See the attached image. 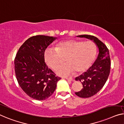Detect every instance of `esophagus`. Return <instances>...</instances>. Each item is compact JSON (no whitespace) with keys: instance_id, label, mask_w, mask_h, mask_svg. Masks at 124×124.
Wrapping results in <instances>:
<instances>
[{"instance_id":"1","label":"esophagus","mask_w":124,"mask_h":124,"mask_svg":"<svg viewBox=\"0 0 124 124\" xmlns=\"http://www.w3.org/2000/svg\"><path fill=\"white\" fill-rule=\"evenodd\" d=\"M66 80H70V81H73V82H74V81H75V79L72 78H66Z\"/></svg>"}]
</instances>
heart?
I'll return each instance as SVG.
<instances>
[{
    "label": "heart",
    "mask_w": 124,
    "mask_h": 124,
    "mask_svg": "<svg viewBox=\"0 0 124 124\" xmlns=\"http://www.w3.org/2000/svg\"><path fill=\"white\" fill-rule=\"evenodd\" d=\"M96 53V47L93 42L68 39L59 42L55 49H46L44 57L46 64L54 71L66 59L67 63L59 68L57 73L68 76L75 72L77 74L86 72L95 61Z\"/></svg>",
    "instance_id": "obj_1"
}]
</instances>
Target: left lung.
Returning a JSON list of instances; mask_svg holds the SVG:
<instances>
[{
	"label": "left lung",
	"mask_w": 124,
	"mask_h": 124,
	"mask_svg": "<svg viewBox=\"0 0 124 124\" xmlns=\"http://www.w3.org/2000/svg\"><path fill=\"white\" fill-rule=\"evenodd\" d=\"M79 37L93 40L99 50L97 60L93 65L87 71L75 79L81 82L83 85L82 89L75 92L76 95L82 98H88L96 94L104 86L110 74L111 60L108 47L97 38L87 34Z\"/></svg>",
	"instance_id": "8db88e82"
}]
</instances>
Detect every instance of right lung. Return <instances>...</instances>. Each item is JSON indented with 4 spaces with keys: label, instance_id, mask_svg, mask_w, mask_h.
Here are the masks:
<instances>
[{
    "label": "right lung",
    "instance_id": "add662e5",
    "mask_svg": "<svg viewBox=\"0 0 124 124\" xmlns=\"http://www.w3.org/2000/svg\"><path fill=\"white\" fill-rule=\"evenodd\" d=\"M55 39L43 35L31 37L21 46L15 57L18 84L27 95L37 100L50 97L61 78L56 76L44 62V52Z\"/></svg>",
    "mask_w": 124,
    "mask_h": 124
}]
</instances>
